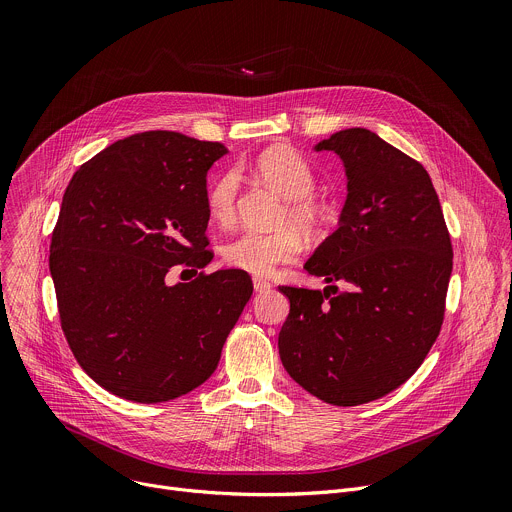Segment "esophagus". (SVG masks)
<instances>
[{
    "instance_id": "1",
    "label": "esophagus",
    "mask_w": 512,
    "mask_h": 512,
    "mask_svg": "<svg viewBox=\"0 0 512 512\" xmlns=\"http://www.w3.org/2000/svg\"><path fill=\"white\" fill-rule=\"evenodd\" d=\"M253 287H255V291H259V294H261V291H269L271 289V283L267 279H263V277H255L253 279Z\"/></svg>"
}]
</instances>
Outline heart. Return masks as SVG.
I'll use <instances>...</instances> for the list:
<instances>
[{
  "mask_svg": "<svg viewBox=\"0 0 512 512\" xmlns=\"http://www.w3.org/2000/svg\"><path fill=\"white\" fill-rule=\"evenodd\" d=\"M255 172L287 200L283 221L296 223L308 233L322 229L328 218V208L312 192L316 174L310 162L287 145H273L255 160ZM239 172L235 168L216 176L206 190V206L212 221L227 225L235 214L239 192ZM302 251V235L296 227H281L269 233L243 231L223 247V259L253 275H267L277 265L289 263Z\"/></svg>",
  "mask_w": 512,
  "mask_h": 512,
  "instance_id": "heart-1",
  "label": "heart"
}]
</instances>
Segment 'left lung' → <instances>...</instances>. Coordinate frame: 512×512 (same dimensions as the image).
Instances as JSON below:
<instances>
[{"mask_svg":"<svg viewBox=\"0 0 512 512\" xmlns=\"http://www.w3.org/2000/svg\"><path fill=\"white\" fill-rule=\"evenodd\" d=\"M346 176L338 229L306 261L310 275L346 289L285 287L277 338L287 375L314 397L352 407L401 387L440 334L452 243L425 168L375 131L332 133Z\"/></svg>","mask_w":512,"mask_h":512,"instance_id":"1","label":"left lung"}]
</instances>
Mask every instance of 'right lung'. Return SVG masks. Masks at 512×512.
<instances>
[{"label":"right lung","mask_w":512,"mask_h":512,"mask_svg":"<svg viewBox=\"0 0 512 512\" xmlns=\"http://www.w3.org/2000/svg\"><path fill=\"white\" fill-rule=\"evenodd\" d=\"M229 150L174 131L119 139L68 182L50 275L68 346L105 391L162 403L200 387L253 294L241 269L206 267V174Z\"/></svg>","instance_id":"1"}]
</instances>
